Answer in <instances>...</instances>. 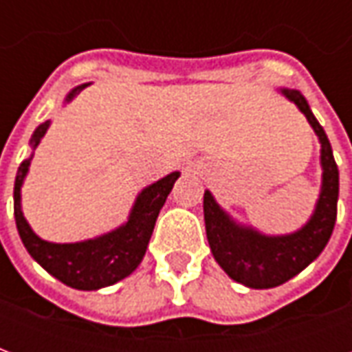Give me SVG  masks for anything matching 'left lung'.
Segmentation results:
<instances>
[{"instance_id":"obj_1","label":"left lung","mask_w":352,"mask_h":352,"mask_svg":"<svg viewBox=\"0 0 352 352\" xmlns=\"http://www.w3.org/2000/svg\"><path fill=\"white\" fill-rule=\"evenodd\" d=\"M280 92L298 105L320 141L322 188L309 222L288 236H264L232 221L214 201L211 192L206 190L204 194L207 241L214 260L232 279L249 288L279 287L305 270L326 247L338 217L340 171L330 141L302 94L288 88Z\"/></svg>"}]
</instances>
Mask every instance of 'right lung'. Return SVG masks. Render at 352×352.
Wrapping results in <instances>:
<instances>
[{"mask_svg":"<svg viewBox=\"0 0 352 352\" xmlns=\"http://www.w3.org/2000/svg\"><path fill=\"white\" fill-rule=\"evenodd\" d=\"M85 87L87 85L73 88L65 101H72ZM49 124L47 120L34 131L30 139L32 148L39 145ZM30 162L32 158L20 164L14 179V221L20 239L32 254V258L41 264L52 277L77 290H98L128 277L145 256L158 213L179 179V171H173L168 177L143 188L133 204L130 219L120 228L80 243H49L35 236L22 214L20 186L24 183Z\"/></svg>","mask_w":352,"mask_h":352,"instance_id":"add662e5","label":"right lung"}]
</instances>
